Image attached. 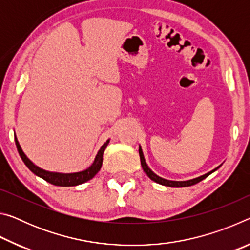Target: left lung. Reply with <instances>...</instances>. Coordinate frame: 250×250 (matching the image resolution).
<instances>
[{
    "instance_id": "1",
    "label": "left lung",
    "mask_w": 250,
    "mask_h": 250,
    "mask_svg": "<svg viewBox=\"0 0 250 250\" xmlns=\"http://www.w3.org/2000/svg\"><path fill=\"white\" fill-rule=\"evenodd\" d=\"M139 154H140L141 166H142L143 171L146 172V174L147 176H149L152 181L156 182V183H159V184H161V185L170 186V188H185V186L194 185V184L198 183V182H201L202 180H204L205 177H207L209 174H211V173L216 171L217 168L221 167V166H219L218 167L214 168L213 171L206 173V174L202 175V176H198V177H196V179H192V180H188V181H170V180L163 179V177H160L159 175H156L155 173H153V172L151 171V168H150L149 167H147V164H146V159H145V155H143V152H142L141 146H139Z\"/></svg>"
}]
</instances>
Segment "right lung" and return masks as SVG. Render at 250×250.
Listing matches in <instances>:
<instances>
[{
    "label": "right lung",
    "instance_id": "add662e5",
    "mask_svg": "<svg viewBox=\"0 0 250 250\" xmlns=\"http://www.w3.org/2000/svg\"><path fill=\"white\" fill-rule=\"evenodd\" d=\"M14 138H15L16 147H18L21 159L23 160L25 166H26L35 175L42 177V179L45 180L46 182H48V183L56 186H76L91 180L92 177L99 172L101 166H103L104 152L109 143V140H107L104 143L103 146L100 147V150L96 155L94 163H92L89 167L86 168V170L76 172V173H57V172L46 171L35 166V164H34L32 161L27 158L26 154L23 152L22 147H21L20 143L18 141V138H16V135H14Z\"/></svg>",
    "mask_w": 250,
    "mask_h": 250
}]
</instances>
